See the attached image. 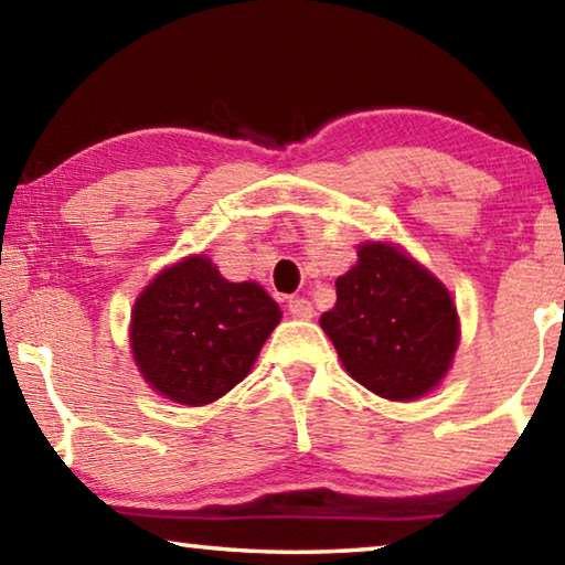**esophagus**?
Segmentation results:
<instances>
[{
  "mask_svg": "<svg viewBox=\"0 0 565 565\" xmlns=\"http://www.w3.org/2000/svg\"><path fill=\"white\" fill-rule=\"evenodd\" d=\"M286 307H289V315L297 317V319H311V317H315V307H311V303L307 299H301V297L289 299V303H286Z\"/></svg>",
  "mask_w": 565,
  "mask_h": 565,
  "instance_id": "34e87169",
  "label": "esophagus"
}]
</instances>
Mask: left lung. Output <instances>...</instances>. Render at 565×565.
Segmentation results:
<instances>
[{
  "label": "left lung",
  "instance_id": "obj_1",
  "mask_svg": "<svg viewBox=\"0 0 565 565\" xmlns=\"http://www.w3.org/2000/svg\"><path fill=\"white\" fill-rule=\"evenodd\" d=\"M352 377L387 399H415L443 380L458 347V311L445 286L387 244H364L321 315Z\"/></svg>",
  "mask_w": 565,
  "mask_h": 565
}]
</instances>
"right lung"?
<instances>
[{
  "mask_svg": "<svg viewBox=\"0 0 565 565\" xmlns=\"http://www.w3.org/2000/svg\"><path fill=\"white\" fill-rule=\"evenodd\" d=\"M281 311L254 281L231 284L209 258L166 268L132 309V354L150 387L201 407L246 377Z\"/></svg>",
  "mask_w": 565,
  "mask_h": 565,
  "instance_id": "obj_1",
  "label": "right lung"
}]
</instances>
